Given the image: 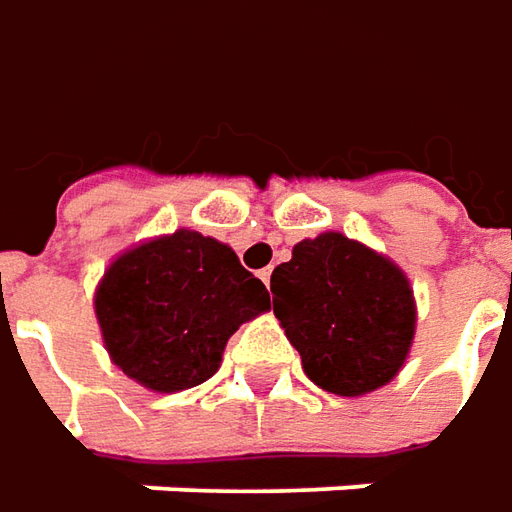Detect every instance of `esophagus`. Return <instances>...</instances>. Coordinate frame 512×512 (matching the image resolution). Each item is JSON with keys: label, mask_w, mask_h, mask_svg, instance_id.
<instances>
[{"label": "esophagus", "mask_w": 512, "mask_h": 512, "mask_svg": "<svg viewBox=\"0 0 512 512\" xmlns=\"http://www.w3.org/2000/svg\"><path fill=\"white\" fill-rule=\"evenodd\" d=\"M257 277H260V280L266 283V289L272 286V269H263V272H257Z\"/></svg>", "instance_id": "esophagus-1"}]
</instances>
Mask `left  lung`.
I'll return each mask as SVG.
<instances>
[{"label": "left lung", "mask_w": 512, "mask_h": 512, "mask_svg": "<svg viewBox=\"0 0 512 512\" xmlns=\"http://www.w3.org/2000/svg\"><path fill=\"white\" fill-rule=\"evenodd\" d=\"M274 314L314 385L360 397L391 382L414 340V291L391 260L326 232L272 272Z\"/></svg>", "instance_id": "8db88e82"}]
</instances>
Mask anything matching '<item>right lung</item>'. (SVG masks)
<instances>
[{
	"label": "right lung",
	"instance_id": "obj_1",
	"mask_svg": "<svg viewBox=\"0 0 512 512\" xmlns=\"http://www.w3.org/2000/svg\"><path fill=\"white\" fill-rule=\"evenodd\" d=\"M269 306L266 286L229 246L189 229L118 257L96 291L113 362L161 394L206 382L240 323Z\"/></svg>",
	"mask_w": 512,
	"mask_h": 512
}]
</instances>
